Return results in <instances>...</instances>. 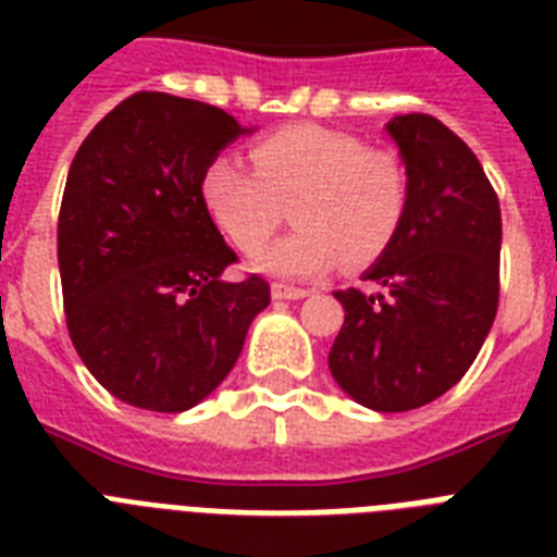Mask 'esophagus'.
<instances>
[{"instance_id": "obj_1", "label": "esophagus", "mask_w": 557, "mask_h": 557, "mask_svg": "<svg viewBox=\"0 0 557 557\" xmlns=\"http://www.w3.org/2000/svg\"><path fill=\"white\" fill-rule=\"evenodd\" d=\"M306 295H309V288L288 286V283H271V297L274 300H300Z\"/></svg>"}]
</instances>
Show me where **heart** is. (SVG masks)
<instances>
[{
    "label": "heart",
    "mask_w": 557,
    "mask_h": 557,
    "mask_svg": "<svg viewBox=\"0 0 557 557\" xmlns=\"http://www.w3.org/2000/svg\"><path fill=\"white\" fill-rule=\"evenodd\" d=\"M253 170L216 159L205 173L201 199L210 219L239 251L273 233L285 208L298 227L251 265L274 277L304 280L375 260L396 236L407 208V170L393 150L326 126L300 124L262 138L251 150Z\"/></svg>",
    "instance_id": "b5f03b06"
}]
</instances>
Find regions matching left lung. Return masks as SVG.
<instances>
[{
	"instance_id": "obj_1",
	"label": "left lung",
	"mask_w": 557,
	"mask_h": 557,
	"mask_svg": "<svg viewBox=\"0 0 557 557\" xmlns=\"http://www.w3.org/2000/svg\"><path fill=\"white\" fill-rule=\"evenodd\" d=\"M407 170L393 243L364 274L384 292H335L344 326L330 349L341 389L379 413L448 393L474 364L500 300V201L483 164L433 115L387 124Z\"/></svg>"
}]
</instances>
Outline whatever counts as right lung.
<instances>
[{"label": "right lung", "mask_w": 557, "mask_h": 557, "mask_svg": "<svg viewBox=\"0 0 557 557\" xmlns=\"http://www.w3.org/2000/svg\"><path fill=\"white\" fill-rule=\"evenodd\" d=\"M245 133L225 109L138 91L86 135L69 168L57 222L65 326L83 364L126 405H199L271 304L257 274L222 280L236 253L201 199L219 150Z\"/></svg>", "instance_id": "right-lung-1"}]
</instances>
